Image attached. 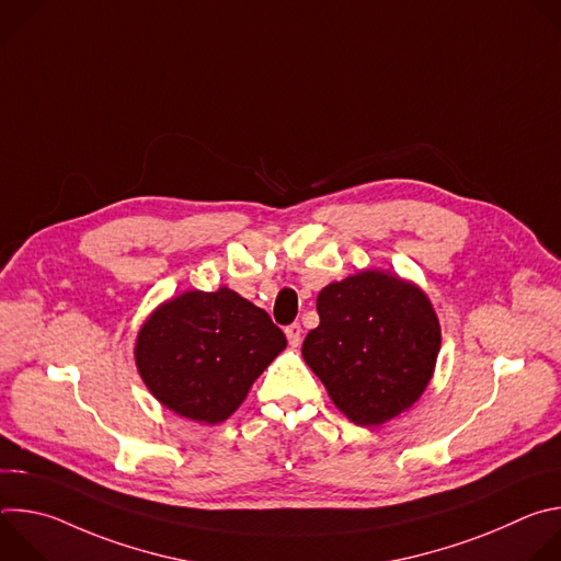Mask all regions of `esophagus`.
<instances>
[{
    "mask_svg": "<svg viewBox=\"0 0 561 561\" xmlns=\"http://www.w3.org/2000/svg\"><path fill=\"white\" fill-rule=\"evenodd\" d=\"M284 333H286V340H288L290 346H299V342H301V327L299 324H288L284 329Z\"/></svg>",
    "mask_w": 561,
    "mask_h": 561,
    "instance_id": "1",
    "label": "esophagus"
}]
</instances>
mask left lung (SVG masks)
Here are the masks:
<instances>
[{
	"instance_id": "8db88e82",
	"label": "left lung",
	"mask_w": 561,
	"mask_h": 561,
	"mask_svg": "<svg viewBox=\"0 0 561 561\" xmlns=\"http://www.w3.org/2000/svg\"><path fill=\"white\" fill-rule=\"evenodd\" d=\"M317 312L301 353L351 422L377 426L417 402L442 344L437 314L417 286L364 271L329 284Z\"/></svg>"
}]
</instances>
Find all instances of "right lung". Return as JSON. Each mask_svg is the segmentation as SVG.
I'll list each match as a JSON object with an SVG mask.
<instances>
[{
	"label": "right lung",
	"mask_w": 561,
	"mask_h": 561,
	"mask_svg": "<svg viewBox=\"0 0 561 561\" xmlns=\"http://www.w3.org/2000/svg\"><path fill=\"white\" fill-rule=\"evenodd\" d=\"M284 348L279 327L249 299L228 288L188 290L148 317L135 359L148 390L167 409L217 424L237 411Z\"/></svg>",
	"instance_id": "1"
}]
</instances>
